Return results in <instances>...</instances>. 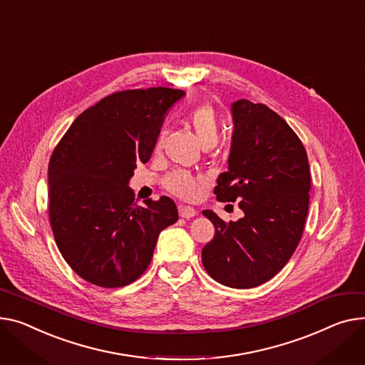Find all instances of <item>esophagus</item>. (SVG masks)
Returning <instances> with one entry per match:
<instances>
[{"mask_svg": "<svg viewBox=\"0 0 365 365\" xmlns=\"http://www.w3.org/2000/svg\"><path fill=\"white\" fill-rule=\"evenodd\" d=\"M179 215L183 217V218H192V217L197 215V210L189 207V205H180L179 207Z\"/></svg>", "mask_w": 365, "mask_h": 365, "instance_id": "1", "label": "esophagus"}]
</instances>
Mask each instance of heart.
Listing matches in <instances>:
<instances>
[{
    "mask_svg": "<svg viewBox=\"0 0 365 365\" xmlns=\"http://www.w3.org/2000/svg\"><path fill=\"white\" fill-rule=\"evenodd\" d=\"M187 125L192 128L198 136L200 142L204 148H212L220 136V118H218L217 111L210 104H201L189 110L186 114ZM164 140V130L158 133L155 140V151L161 148ZM164 186L175 195L183 200H195L200 195L202 179L193 176L183 170H173L164 178Z\"/></svg>",
    "mask_w": 365,
    "mask_h": 365,
    "instance_id": "heart-1",
    "label": "heart"
}]
</instances>
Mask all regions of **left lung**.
<instances>
[{
  "label": "left lung",
  "mask_w": 365,
  "mask_h": 365,
  "mask_svg": "<svg viewBox=\"0 0 365 365\" xmlns=\"http://www.w3.org/2000/svg\"><path fill=\"white\" fill-rule=\"evenodd\" d=\"M229 170L217 179L222 202L237 201L244 217L223 222L202 211L215 235L202 248V264L218 283L255 287L274 277L295 252L308 214L311 176L307 151L286 121L264 104H232Z\"/></svg>",
  "instance_id": "obj_1"
}]
</instances>
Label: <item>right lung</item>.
Returning a JSON list of instances; mask_svg holds the SVG:
<instances>
[{"label": "right lung", "mask_w": 365, "mask_h": 365, "mask_svg": "<svg viewBox=\"0 0 365 365\" xmlns=\"http://www.w3.org/2000/svg\"><path fill=\"white\" fill-rule=\"evenodd\" d=\"M180 89L148 88L111 93L73 121L48 165L50 223L56 244L83 280L121 287L142 276L158 235L178 222L168 197L135 204L128 186L148 163L167 110Z\"/></svg>", "instance_id": "obj_1"}]
</instances>
